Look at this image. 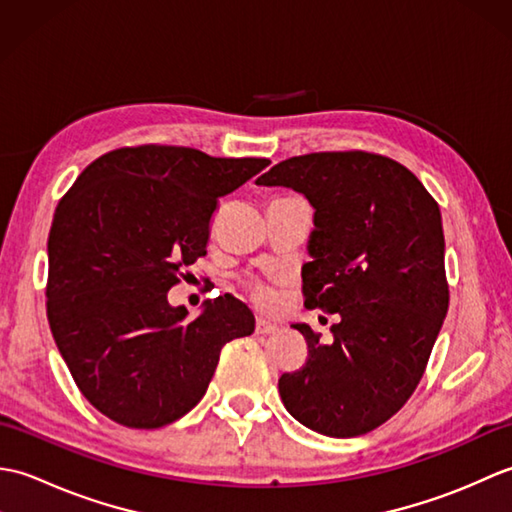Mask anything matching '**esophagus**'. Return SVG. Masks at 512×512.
Returning a JSON list of instances; mask_svg holds the SVG:
<instances>
[{
	"instance_id": "1",
	"label": "esophagus",
	"mask_w": 512,
	"mask_h": 512,
	"mask_svg": "<svg viewBox=\"0 0 512 512\" xmlns=\"http://www.w3.org/2000/svg\"><path fill=\"white\" fill-rule=\"evenodd\" d=\"M277 330H279L277 323H273V321H266V319H257L255 321V332L257 334H273Z\"/></svg>"
}]
</instances>
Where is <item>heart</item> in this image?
Here are the masks:
<instances>
[{
	"mask_svg": "<svg viewBox=\"0 0 512 512\" xmlns=\"http://www.w3.org/2000/svg\"><path fill=\"white\" fill-rule=\"evenodd\" d=\"M248 288H250V295H253V299L259 303V306H270V303H273V299H275L273 290L266 288L264 284H259V281L250 279Z\"/></svg>",
	"mask_w": 512,
	"mask_h": 512,
	"instance_id": "b5f03b06",
	"label": "heart"
}]
</instances>
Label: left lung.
I'll use <instances>...</instances> for the list:
<instances>
[{
  "label": "left lung",
  "instance_id": "1",
  "mask_svg": "<svg viewBox=\"0 0 512 512\" xmlns=\"http://www.w3.org/2000/svg\"><path fill=\"white\" fill-rule=\"evenodd\" d=\"M257 184L310 202L303 295L306 306L339 314L330 345L310 325H292L308 358L281 374L279 396L303 427L363 436L409 400L447 317L440 206L407 167L367 151L288 158Z\"/></svg>",
  "mask_w": 512,
  "mask_h": 512
}]
</instances>
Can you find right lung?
<instances>
[{"label":"right lung","mask_w":512,"mask_h":512,"mask_svg":"<svg viewBox=\"0 0 512 512\" xmlns=\"http://www.w3.org/2000/svg\"><path fill=\"white\" fill-rule=\"evenodd\" d=\"M266 158H213L143 145L96 158L52 217L48 321L76 387L107 418L158 429L206 394L222 347L255 330L246 303L224 295L195 319L167 292L206 255L217 200Z\"/></svg>","instance_id":"right-lung-1"}]
</instances>
